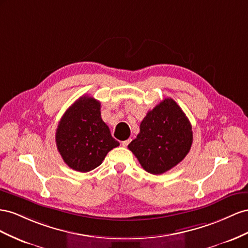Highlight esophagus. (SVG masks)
Segmentation results:
<instances>
[{"instance_id": "1", "label": "esophagus", "mask_w": 248, "mask_h": 248, "mask_svg": "<svg viewBox=\"0 0 248 248\" xmlns=\"http://www.w3.org/2000/svg\"><path fill=\"white\" fill-rule=\"evenodd\" d=\"M131 142V139H126V140H124V141H123L122 142V145L124 146V147H125V146H128L129 145V143Z\"/></svg>"}]
</instances>
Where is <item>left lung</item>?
Wrapping results in <instances>:
<instances>
[{
	"label": "left lung",
	"mask_w": 248,
	"mask_h": 248,
	"mask_svg": "<svg viewBox=\"0 0 248 248\" xmlns=\"http://www.w3.org/2000/svg\"><path fill=\"white\" fill-rule=\"evenodd\" d=\"M192 141V125L188 117L168 97L147 112L139 134L128 147L144 170L161 174L186 157Z\"/></svg>",
	"instance_id": "1"
}]
</instances>
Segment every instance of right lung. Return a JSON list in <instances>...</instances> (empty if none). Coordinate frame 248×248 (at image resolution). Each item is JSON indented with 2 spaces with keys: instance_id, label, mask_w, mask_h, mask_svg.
<instances>
[{
  "instance_id": "obj_1",
  "label": "right lung",
  "mask_w": 248,
  "mask_h": 248,
  "mask_svg": "<svg viewBox=\"0 0 248 248\" xmlns=\"http://www.w3.org/2000/svg\"><path fill=\"white\" fill-rule=\"evenodd\" d=\"M56 144L63 161L74 170L88 172L102 164L119 142L101 117V103L83 95L65 111L56 130Z\"/></svg>"
}]
</instances>
